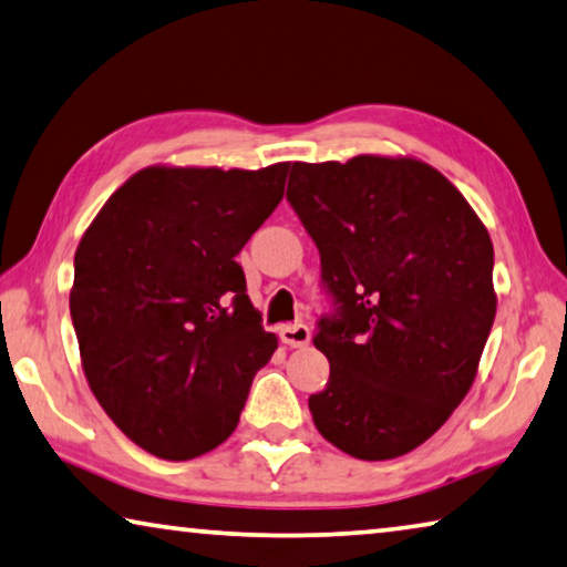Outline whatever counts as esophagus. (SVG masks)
<instances>
[{
    "label": "esophagus",
    "instance_id": "esophagus-1",
    "mask_svg": "<svg viewBox=\"0 0 567 567\" xmlns=\"http://www.w3.org/2000/svg\"><path fill=\"white\" fill-rule=\"evenodd\" d=\"M280 340L290 348H305L312 340V332L308 326H302V322H298V326H282Z\"/></svg>",
    "mask_w": 567,
    "mask_h": 567
}]
</instances>
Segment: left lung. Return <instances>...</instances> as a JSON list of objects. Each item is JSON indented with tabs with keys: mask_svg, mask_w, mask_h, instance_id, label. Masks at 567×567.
I'll use <instances>...</instances> for the list:
<instances>
[{
	"mask_svg": "<svg viewBox=\"0 0 567 567\" xmlns=\"http://www.w3.org/2000/svg\"><path fill=\"white\" fill-rule=\"evenodd\" d=\"M287 202L320 251L330 363L312 421L355 460L409 454L460 406L497 298L492 239L464 196L413 158L292 164Z\"/></svg>",
	"mask_w": 567,
	"mask_h": 567,
	"instance_id": "obj_1",
	"label": "left lung"
}]
</instances>
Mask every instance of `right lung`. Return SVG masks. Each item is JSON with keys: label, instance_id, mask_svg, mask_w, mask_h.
I'll return each instance as SVG.
<instances>
[{"label": "right lung", "instance_id": "right-lung-1", "mask_svg": "<svg viewBox=\"0 0 567 567\" xmlns=\"http://www.w3.org/2000/svg\"><path fill=\"white\" fill-rule=\"evenodd\" d=\"M287 168H143L80 239L70 316L90 391L161 460L219 446L275 353L235 257L282 202Z\"/></svg>", "mask_w": 567, "mask_h": 567}]
</instances>
